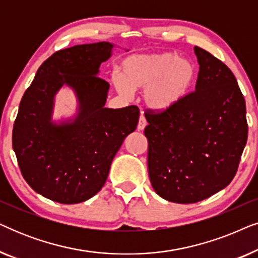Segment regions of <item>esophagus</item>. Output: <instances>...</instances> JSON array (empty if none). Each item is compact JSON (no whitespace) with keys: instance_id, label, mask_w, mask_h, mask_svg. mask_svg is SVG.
<instances>
[{"instance_id":"esophagus-1","label":"esophagus","mask_w":258,"mask_h":258,"mask_svg":"<svg viewBox=\"0 0 258 258\" xmlns=\"http://www.w3.org/2000/svg\"><path fill=\"white\" fill-rule=\"evenodd\" d=\"M146 125H147V119L143 115H141V117L139 119V125H137V129L143 130L144 128H146Z\"/></svg>"}]
</instances>
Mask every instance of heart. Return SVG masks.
I'll list each match as a JSON object with an SVG mask.
<instances>
[{"mask_svg": "<svg viewBox=\"0 0 258 258\" xmlns=\"http://www.w3.org/2000/svg\"><path fill=\"white\" fill-rule=\"evenodd\" d=\"M196 75V66L191 59L175 52L135 54L121 62L114 84L123 95L143 89L144 104L151 110L165 111L186 96Z\"/></svg>", "mask_w": 258, "mask_h": 258, "instance_id": "heart-1", "label": "heart"}]
</instances>
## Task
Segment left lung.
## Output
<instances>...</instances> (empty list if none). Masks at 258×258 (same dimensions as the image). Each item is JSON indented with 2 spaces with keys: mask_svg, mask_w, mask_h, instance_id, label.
Returning <instances> with one entry per match:
<instances>
[{
  "mask_svg": "<svg viewBox=\"0 0 258 258\" xmlns=\"http://www.w3.org/2000/svg\"><path fill=\"white\" fill-rule=\"evenodd\" d=\"M200 64L195 91L176 107L148 111V171L158 196L196 203L224 189L237 171L248 139L245 101L223 62L194 48Z\"/></svg>",
  "mask_w": 258,
  "mask_h": 258,
  "instance_id": "1",
  "label": "left lung"
}]
</instances>
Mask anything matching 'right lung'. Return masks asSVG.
Wrapping results in <instances>:
<instances>
[{
    "mask_svg": "<svg viewBox=\"0 0 258 258\" xmlns=\"http://www.w3.org/2000/svg\"><path fill=\"white\" fill-rule=\"evenodd\" d=\"M114 47L97 42L56 51L42 63L21 100L13 149L23 178L45 199L75 204L96 195L123 141L135 132L136 105L104 107L110 86L98 74ZM64 85L76 94L78 111L56 122L54 96Z\"/></svg>",
    "mask_w": 258,
    "mask_h": 258,
    "instance_id": "1",
    "label": "right lung"
}]
</instances>
